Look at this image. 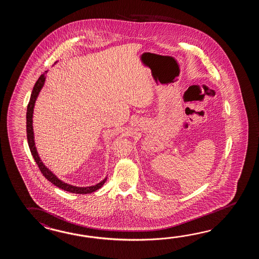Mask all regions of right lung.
Wrapping results in <instances>:
<instances>
[{"label": "right lung", "instance_id": "add662e5", "mask_svg": "<svg viewBox=\"0 0 259 259\" xmlns=\"http://www.w3.org/2000/svg\"><path fill=\"white\" fill-rule=\"evenodd\" d=\"M46 72H47V70L44 72V74L40 75L38 80L35 82V85L33 87L32 93H31V96H30L29 104H28V108H27V138H28L29 150H30V152H31V154L33 156L35 161H36L37 165L39 167L40 172L45 176V178L47 180H49L52 184L57 186L61 190L69 191V192H71V193H76V194L92 193V192L98 190V189H100L103 186L104 183L107 180V178H105L101 182H99V183L95 185V186H91V187H76V186H72V185L67 184V183H65L63 181H61L60 179H58L57 178V176H55V174L51 172L44 164V162L40 160L39 154L37 152V149L35 147L34 134H33V126H32V117H33V109H34L35 101H36V99L38 98L39 93L40 92L41 88H42L44 84H45V81H46Z\"/></svg>", "mask_w": 259, "mask_h": 259}]
</instances>
